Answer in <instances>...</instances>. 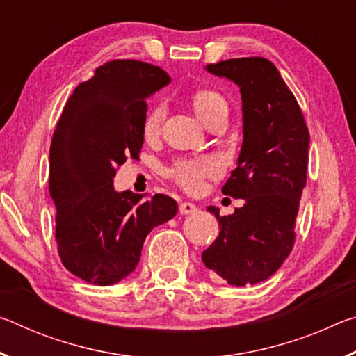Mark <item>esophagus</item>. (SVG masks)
<instances>
[{
  "instance_id": "obj_1",
  "label": "esophagus",
  "mask_w": 356,
  "mask_h": 356,
  "mask_svg": "<svg viewBox=\"0 0 356 356\" xmlns=\"http://www.w3.org/2000/svg\"><path fill=\"white\" fill-rule=\"evenodd\" d=\"M197 210V207L195 206V204L193 202H188V201H185V202H182L179 206V212L182 213V215H190V213H195Z\"/></svg>"
}]
</instances>
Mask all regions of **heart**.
I'll return each instance as SVG.
<instances>
[{
  "mask_svg": "<svg viewBox=\"0 0 356 356\" xmlns=\"http://www.w3.org/2000/svg\"><path fill=\"white\" fill-rule=\"evenodd\" d=\"M191 105L195 110L196 116L200 118L204 124H207L210 118L221 111H227V102L220 92L213 91V89H200L191 95ZM165 105L156 104L150 108L146 119H144L143 131L146 138H154L160 134L161 124L165 119ZM222 171L221 161L212 155L197 156V159L190 160H180L174 165L168 174L186 191H197L202 188L204 179L207 177H216L220 176Z\"/></svg>",
  "mask_w": 356,
  "mask_h": 356,
  "instance_id": "obj_1",
  "label": "heart"
}]
</instances>
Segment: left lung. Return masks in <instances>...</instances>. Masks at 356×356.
Segmentation results:
<instances>
[{"label": "left lung", "instance_id": "left-lung-1", "mask_svg": "<svg viewBox=\"0 0 356 356\" xmlns=\"http://www.w3.org/2000/svg\"><path fill=\"white\" fill-rule=\"evenodd\" d=\"M206 69L236 83L242 94L243 143L221 191L245 204L227 216L207 207L220 234L201 257L227 284L242 287L270 278L291 254L308 172L309 131L272 61L237 58Z\"/></svg>", "mask_w": 356, "mask_h": 356}]
</instances>
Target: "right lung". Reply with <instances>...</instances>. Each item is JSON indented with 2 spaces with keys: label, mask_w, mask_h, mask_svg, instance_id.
Segmentation results:
<instances>
[{
  "label": "right lung",
  "mask_w": 356,
  "mask_h": 356,
  "mask_svg": "<svg viewBox=\"0 0 356 356\" xmlns=\"http://www.w3.org/2000/svg\"><path fill=\"white\" fill-rule=\"evenodd\" d=\"M171 81L159 65L114 59L75 88L50 146V196L64 267L97 286L116 284L136 268L155 226L177 213L166 195L144 200L113 186L116 170L144 143L146 99Z\"/></svg>",
  "instance_id": "1"
}]
</instances>
